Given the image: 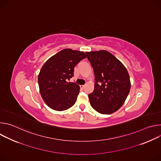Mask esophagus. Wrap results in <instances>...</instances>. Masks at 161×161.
<instances>
[{
  "label": "esophagus",
  "instance_id": "esophagus-1",
  "mask_svg": "<svg viewBox=\"0 0 161 161\" xmlns=\"http://www.w3.org/2000/svg\"><path fill=\"white\" fill-rule=\"evenodd\" d=\"M80 88H81V89H84V88H85V85H80Z\"/></svg>",
  "mask_w": 161,
  "mask_h": 161
}]
</instances>
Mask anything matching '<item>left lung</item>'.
<instances>
[{
	"label": "left lung",
	"instance_id": "8db88e82",
	"mask_svg": "<svg viewBox=\"0 0 161 161\" xmlns=\"http://www.w3.org/2000/svg\"><path fill=\"white\" fill-rule=\"evenodd\" d=\"M86 54L95 75L94 90L88 94L90 105L99 113L111 114L124 104L129 93L130 82L127 70L106 50Z\"/></svg>",
	"mask_w": 161,
	"mask_h": 161
}]
</instances>
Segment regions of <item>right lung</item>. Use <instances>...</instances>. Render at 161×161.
Wrapping results in <instances>:
<instances>
[{"instance_id": "obj_1", "label": "right lung", "mask_w": 161, "mask_h": 161, "mask_svg": "<svg viewBox=\"0 0 161 161\" xmlns=\"http://www.w3.org/2000/svg\"><path fill=\"white\" fill-rule=\"evenodd\" d=\"M86 57L83 52L64 49L42 65L38 84L42 99L50 108L64 111L75 104L80 87L67 80L73 77L75 67Z\"/></svg>"}]
</instances>
